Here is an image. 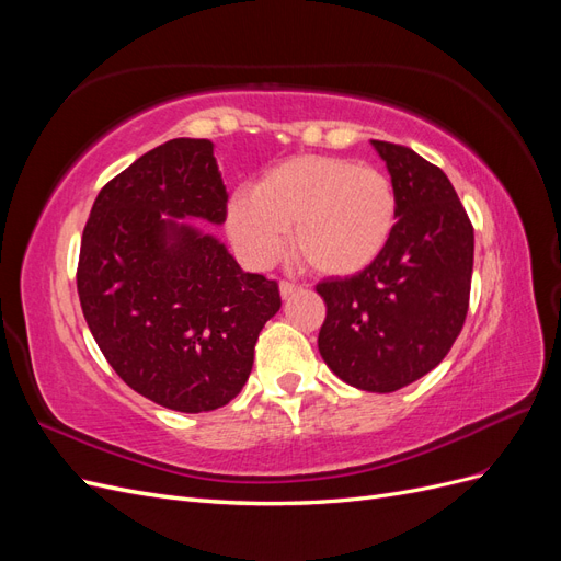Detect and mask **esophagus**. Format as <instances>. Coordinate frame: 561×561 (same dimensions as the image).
Listing matches in <instances>:
<instances>
[{"instance_id":"34e87169","label":"esophagus","mask_w":561,"mask_h":561,"mask_svg":"<svg viewBox=\"0 0 561 561\" xmlns=\"http://www.w3.org/2000/svg\"><path fill=\"white\" fill-rule=\"evenodd\" d=\"M301 290V285H295V283H287V280H280V297L283 299H287V297H293V295H297Z\"/></svg>"}]
</instances>
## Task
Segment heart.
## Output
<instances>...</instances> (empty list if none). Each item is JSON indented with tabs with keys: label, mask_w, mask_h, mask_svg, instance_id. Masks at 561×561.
Wrapping results in <instances>:
<instances>
[{
	"label": "heart",
	"mask_w": 561,
	"mask_h": 561,
	"mask_svg": "<svg viewBox=\"0 0 561 561\" xmlns=\"http://www.w3.org/2000/svg\"><path fill=\"white\" fill-rule=\"evenodd\" d=\"M396 222L398 196L388 175L336 157L287 159L227 206L229 239L250 266L274 264L293 229L297 260L332 278L375 264Z\"/></svg>",
	"instance_id": "obj_1"
}]
</instances>
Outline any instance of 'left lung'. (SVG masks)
Returning a JSON list of instances; mask_svg holds the SVG:
<instances>
[{
	"mask_svg": "<svg viewBox=\"0 0 561 561\" xmlns=\"http://www.w3.org/2000/svg\"><path fill=\"white\" fill-rule=\"evenodd\" d=\"M398 196V222L375 264L325 278L318 351L334 375L393 393L443 363L468 313L474 233L449 178L414 149L371 140Z\"/></svg>",
	"mask_w": 561,
	"mask_h": 561,
	"instance_id": "left-lung-1",
	"label": "left lung"
}]
</instances>
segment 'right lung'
<instances>
[{"label":"right lung","instance_id":"right-lung-1","mask_svg":"<svg viewBox=\"0 0 561 561\" xmlns=\"http://www.w3.org/2000/svg\"><path fill=\"white\" fill-rule=\"evenodd\" d=\"M227 198L213 142L175 138L100 190L81 236L77 290L93 339L133 390L175 412L239 396L280 309L276 280L245 274L210 233L178 222L222 225Z\"/></svg>","mask_w":561,"mask_h":561}]
</instances>
